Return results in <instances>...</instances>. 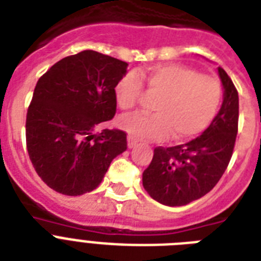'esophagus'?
Masks as SVG:
<instances>
[{
  "instance_id": "1",
  "label": "esophagus",
  "mask_w": 261,
  "mask_h": 261,
  "mask_svg": "<svg viewBox=\"0 0 261 261\" xmlns=\"http://www.w3.org/2000/svg\"><path fill=\"white\" fill-rule=\"evenodd\" d=\"M127 145H128V147H130V149H133V147H135L137 145H138V141H137L134 137L128 135V137H127Z\"/></svg>"
}]
</instances>
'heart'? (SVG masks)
<instances>
[{"label":"heart","instance_id":"heart-1","mask_svg":"<svg viewBox=\"0 0 261 261\" xmlns=\"http://www.w3.org/2000/svg\"><path fill=\"white\" fill-rule=\"evenodd\" d=\"M144 80H142V79ZM147 93L159 97L154 114H133L119 119V126L137 139H164L172 134L177 142L203 134L218 116L223 101L222 84L178 63L155 65L139 74L128 71L115 87L120 110H133Z\"/></svg>","mask_w":261,"mask_h":261}]
</instances>
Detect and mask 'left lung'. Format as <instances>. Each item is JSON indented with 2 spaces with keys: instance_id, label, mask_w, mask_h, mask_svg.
I'll list each match as a JSON object with an SVG mask.
<instances>
[{
  "instance_id": "8db88e82",
  "label": "left lung",
  "mask_w": 261,
  "mask_h": 261,
  "mask_svg": "<svg viewBox=\"0 0 261 261\" xmlns=\"http://www.w3.org/2000/svg\"><path fill=\"white\" fill-rule=\"evenodd\" d=\"M223 102L218 116L198 138L172 147L159 146L143 171L147 194L165 206H184L210 192L230 163L239 131V92L222 67Z\"/></svg>"
}]
</instances>
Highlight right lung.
<instances>
[{"label":"right lung","mask_w":261,"mask_h":261,"mask_svg":"<svg viewBox=\"0 0 261 261\" xmlns=\"http://www.w3.org/2000/svg\"><path fill=\"white\" fill-rule=\"evenodd\" d=\"M123 61L93 50L61 59L39 79L27 111V150L39 177L59 194L97 188L111 161L127 149L124 131L94 130L116 114Z\"/></svg>","instance_id":"right-lung-1"}]
</instances>
